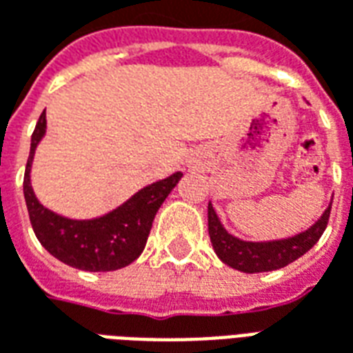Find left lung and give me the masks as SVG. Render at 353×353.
<instances>
[{
    "label": "left lung",
    "mask_w": 353,
    "mask_h": 353,
    "mask_svg": "<svg viewBox=\"0 0 353 353\" xmlns=\"http://www.w3.org/2000/svg\"><path fill=\"white\" fill-rule=\"evenodd\" d=\"M331 204L310 229L299 232L295 236L270 240V242H245L227 232L210 202L208 204V232H210V240L217 257L225 265L245 274L270 272V270L288 266L289 263L303 257L304 253L314 248L329 223Z\"/></svg>",
    "instance_id": "8db88e82"
}]
</instances>
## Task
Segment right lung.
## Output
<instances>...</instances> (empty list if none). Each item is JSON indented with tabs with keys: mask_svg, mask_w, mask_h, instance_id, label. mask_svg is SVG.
Listing matches in <instances>:
<instances>
[{
	"mask_svg": "<svg viewBox=\"0 0 353 353\" xmlns=\"http://www.w3.org/2000/svg\"><path fill=\"white\" fill-rule=\"evenodd\" d=\"M45 130L47 117L43 111L32 134L24 172V199L37 240L52 257L87 272H109L134 263L145 248L159 208L183 174L176 172L161 181L147 185L105 215L94 219H70L43 206L32 189V162Z\"/></svg>",
	"mask_w": 353,
	"mask_h": 353,
	"instance_id": "obj_1",
	"label": "right lung"
}]
</instances>
